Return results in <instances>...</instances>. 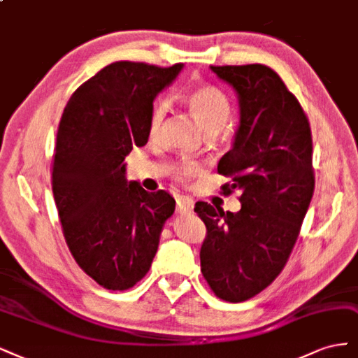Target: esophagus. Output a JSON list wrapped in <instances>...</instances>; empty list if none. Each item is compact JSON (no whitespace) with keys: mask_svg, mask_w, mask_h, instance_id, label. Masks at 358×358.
I'll list each match as a JSON object with an SVG mask.
<instances>
[{"mask_svg":"<svg viewBox=\"0 0 358 358\" xmlns=\"http://www.w3.org/2000/svg\"><path fill=\"white\" fill-rule=\"evenodd\" d=\"M194 202L189 196H178L177 198V211L180 214H189L193 211Z\"/></svg>","mask_w":358,"mask_h":358,"instance_id":"obj_1","label":"esophagus"}]
</instances>
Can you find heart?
Segmentation results:
<instances>
[{
	"label": "heart",
	"instance_id": "heart-1",
	"mask_svg": "<svg viewBox=\"0 0 358 358\" xmlns=\"http://www.w3.org/2000/svg\"><path fill=\"white\" fill-rule=\"evenodd\" d=\"M184 103L193 119L210 135L220 131L232 114V103L222 89L214 85H201L189 90L184 96ZM168 113L165 101H157L152 107L148 120V132L156 136L162 128ZM176 177L181 181L189 180L201 172V166L194 162H181L176 165Z\"/></svg>",
	"mask_w": 358,
	"mask_h": 358
}]
</instances>
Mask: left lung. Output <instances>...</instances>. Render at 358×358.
<instances>
[{
  "instance_id": "1",
  "label": "left lung",
  "mask_w": 358,
  "mask_h": 358,
  "mask_svg": "<svg viewBox=\"0 0 358 358\" xmlns=\"http://www.w3.org/2000/svg\"><path fill=\"white\" fill-rule=\"evenodd\" d=\"M239 98L234 147L218 174L223 194L241 190L238 213L208 202L194 211L206 226L201 271L217 297L244 302L281 273L301 232L315 187L313 134L301 102L272 68L211 65Z\"/></svg>"
}]
</instances>
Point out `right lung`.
Returning <instances> with one entry per match:
<instances>
[{
	"label": "right lung",
	"instance_id": "obj_1",
	"mask_svg": "<svg viewBox=\"0 0 358 358\" xmlns=\"http://www.w3.org/2000/svg\"><path fill=\"white\" fill-rule=\"evenodd\" d=\"M181 68L113 62L64 108L52 164L55 203L74 260L107 290H128L144 278L176 210L168 192L126 181L124 157L147 144L153 99Z\"/></svg>",
	"mask_w": 358,
	"mask_h": 358
}]
</instances>
